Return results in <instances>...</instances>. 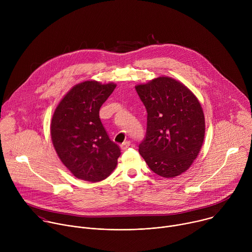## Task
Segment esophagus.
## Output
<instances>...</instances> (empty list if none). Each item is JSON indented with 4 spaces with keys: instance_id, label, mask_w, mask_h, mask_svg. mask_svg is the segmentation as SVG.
Here are the masks:
<instances>
[{
    "instance_id": "1",
    "label": "esophagus",
    "mask_w": 252,
    "mask_h": 252,
    "mask_svg": "<svg viewBox=\"0 0 252 252\" xmlns=\"http://www.w3.org/2000/svg\"><path fill=\"white\" fill-rule=\"evenodd\" d=\"M129 146H130V141H129V140H126V141H125V142L122 143V145H121V149H122L123 151H126V149L129 148Z\"/></svg>"
}]
</instances>
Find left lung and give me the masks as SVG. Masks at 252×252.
Wrapping results in <instances>:
<instances>
[{"label": "left lung", "instance_id": "8db88e82", "mask_svg": "<svg viewBox=\"0 0 252 252\" xmlns=\"http://www.w3.org/2000/svg\"><path fill=\"white\" fill-rule=\"evenodd\" d=\"M148 112L146 138L138 152L158 175L172 178L197 158L205 133L201 104L183 83L158 77L135 86Z\"/></svg>", "mask_w": 252, "mask_h": 252}]
</instances>
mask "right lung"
I'll use <instances>...</instances> for the list:
<instances>
[{
    "instance_id": "add662e5",
    "label": "right lung",
    "mask_w": 252,
    "mask_h": 252,
    "mask_svg": "<svg viewBox=\"0 0 252 252\" xmlns=\"http://www.w3.org/2000/svg\"><path fill=\"white\" fill-rule=\"evenodd\" d=\"M117 85L85 81L61 99L51 123L54 148L63 165L79 179L97 183L118 164L121 150L107 135L99 109Z\"/></svg>"
}]
</instances>
